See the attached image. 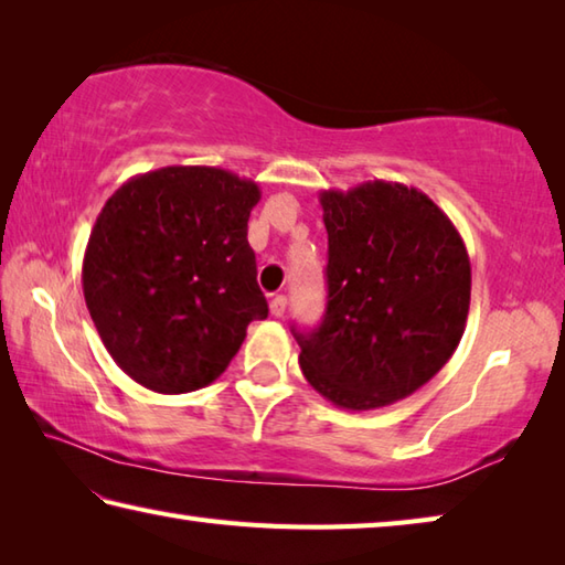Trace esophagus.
I'll return each instance as SVG.
<instances>
[{
    "label": "esophagus",
    "instance_id": "esophagus-1",
    "mask_svg": "<svg viewBox=\"0 0 565 565\" xmlns=\"http://www.w3.org/2000/svg\"><path fill=\"white\" fill-rule=\"evenodd\" d=\"M285 308H288V298H285V295H275V298L270 300V315H273V318H282Z\"/></svg>",
    "mask_w": 565,
    "mask_h": 565
}]
</instances>
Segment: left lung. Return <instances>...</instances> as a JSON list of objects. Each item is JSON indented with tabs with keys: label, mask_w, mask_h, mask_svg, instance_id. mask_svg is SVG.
<instances>
[{
	"label": "left lung",
	"mask_w": 565,
	"mask_h": 565,
	"mask_svg": "<svg viewBox=\"0 0 565 565\" xmlns=\"http://www.w3.org/2000/svg\"><path fill=\"white\" fill-rule=\"evenodd\" d=\"M328 310L295 332L305 380L334 407L380 409L424 387L467 328L471 263L457 225L417 188L322 191Z\"/></svg>",
	"instance_id": "obj_1"
}]
</instances>
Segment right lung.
Listing matches in <instances>:
<instances>
[{"instance_id":"1","label":"right lung","mask_w":565,"mask_h":565,"mask_svg":"<svg viewBox=\"0 0 565 565\" xmlns=\"http://www.w3.org/2000/svg\"><path fill=\"white\" fill-rule=\"evenodd\" d=\"M255 181L213 166L128 178L98 213L82 265L88 315L128 377L158 394L225 372L267 318L247 217Z\"/></svg>"}]
</instances>
